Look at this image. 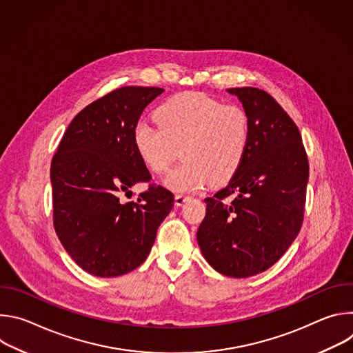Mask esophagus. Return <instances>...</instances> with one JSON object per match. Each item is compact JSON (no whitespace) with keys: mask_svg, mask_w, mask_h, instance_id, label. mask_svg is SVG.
<instances>
[{"mask_svg":"<svg viewBox=\"0 0 353 353\" xmlns=\"http://www.w3.org/2000/svg\"><path fill=\"white\" fill-rule=\"evenodd\" d=\"M188 199H190V196H188V195H184V194H177V195L174 196V204H176L177 207H181L184 203H187Z\"/></svg>","mask_w":353,"mask_h":353,"instance_id":"esophagus-1","label":"esophagus"}]
</instances>
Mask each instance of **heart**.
Listing matches in <instances>:
<instances>
[{"label":"heart","mask_w":353,"mask_h":353,"mask_svg":"<svg viewBox=\"0 0 353 353\" xmlns=\"http://www.w3.org/2000/svg\"><path fill=\"white\" fill-rule=\"evenodd\" d=\"M158 125L141 121L132 142L142 162L162 173L179 157L183 165L168 174L163 184L177 192L203 188L210 180L219 184L230 179L245 154L250 125L245 112L221 105L201 93H181L168 99L155 112Z\"/></svg>","instance_id":"b5f03b06"}]
</instances>
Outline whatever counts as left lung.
<instances>
[{"instance_id": "1", "label": "left lung", "mask_w": 353, "mask_h": 353, "mask_svg": "<svg viewBox=\"0 0 353 353\" xmlns=\"http://www.w3.org/2000/svg\"><path fill=\"white\" fill-rule=\"evenodd\" d=\"M226 92L241 103L250 137L229 184L204 199L196 240L215 271L248 278L272 267L299 234L309 162L296 124L272 96L251 86Z\"/></svg>"}]
</instances>
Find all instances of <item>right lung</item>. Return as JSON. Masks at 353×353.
Here are the masks:
<instances>
[{
  "label": "right lung",
  "instance_id": "obj_1",
  "mask_svg": "<svg viewBox=\"0 0 353 353\" xmlns=\"http://www.w3.org/2000/svg\"><path fill=\"white\" fill-rule=\"evenodd\" d=\"M162 92L124 86L96 100L71 121L52 161L56 233L70 257L94 276L138 268L174 205L173 194L161 185H150L135 203L120 198L150 180L132 131Z\"/></svg>",
  "mask_w": 353,
  "mask_h": 353
}]
</instances>
